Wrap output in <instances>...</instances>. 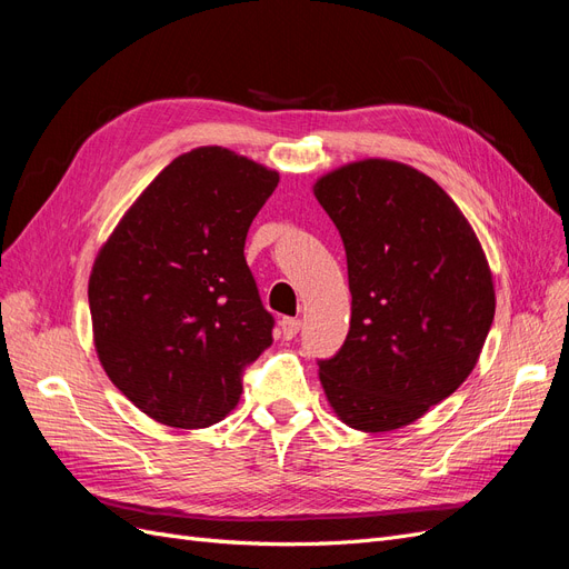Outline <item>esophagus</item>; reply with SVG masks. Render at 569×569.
<instances>
[{"label": "esophagus", "mask_w": 569, "mask_h": 569, "mask_svg": "<svg viewBox=\"0 0 569 569\" xmlns=\"http://www.w3.org/2000/svg\"><path fill=\"white\" fill-rule=\"evenodd\" d=\"M299 330H301V320H297V318H282L280 320V332H282L284 339H295L299 335Z\"/></svg>", "instance_id": "1"}]
</instances>
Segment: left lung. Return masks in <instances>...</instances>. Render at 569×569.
Segmentation results:
<instances>
[{
	"mask_svg": "<svg viewBox=\"0 0 569 569\" xmlns=\"http://www.w3.org/2000/svg\"><path fill=\"white\" fill-rule=\"evenodd\" d=\"M347 249L351 327L320 385L341 422L391 432L477 366L496 291L468 218L412 166L363 159L313 184Z\"/></svg>",
	"mask_w": 569,
	"mask_h": 569,
	"instance_id": "left-lung-1",
	"label": "left lung"
}]
</instances>
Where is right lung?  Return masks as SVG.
Returning a JSON list of instances; mask_svg holds the SVG:
<instances>
[{"label":"right lung","mask_w":569,"mask_h":569,"mask_svg":"<svg viewBox=\"0 0 569 569\" xmlns=\"http://www.w3.org/2000/svg\"><path fill=\"white\" fill-rule=\"evenodd\" d=\"M278 182L230 149H192L151 180L99 249L88 284L94 349L151 420L220 422L239 403L244 368L272 343L244 242Z\"/></svg>","instance_id":"right-lung-1"}]
</instances>
